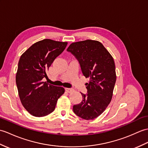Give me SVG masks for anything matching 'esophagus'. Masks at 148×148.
<instances>
[{
	"instance_id": "esophagus-1",
	"label": "esophagus",
	"mask_w": 148,
	"mask_h": 148,
	"mask_svg": "<svg viewBox=\"0 0 148 148\" xmlns=\"http://www.w3.org/2000/svg\"><path fill=\"white\" fill-rule=\"evenodd\" d=\"M65 90H66V91L67 92H69V93H71V92H74V89H73V88H66Z\"/></svg>"
}]
</instances>
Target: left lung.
<instances>
[{"label": "left lung", "instance_id": "8db88e82", "mask_svg": "<svg viewBox=\"0 0 148 148\" xmlns=\"http://www.w3.org/2000/svg\"><path fill=\"white\" fill-rule=\"evenodd\" d=\"M67 51L79 63L82 73L90 78L86 84L87 93L73 106L75 115L84 120H92L103 112L110 103L116 81L113 58L98 41L87 40L71 44Z\"/></svg>", "mask_w": 148, "mask_h": 148}]
</instances>
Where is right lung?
Returning <instances> with one entry per match:
<instances>
[{
    "label": "right lung",
    "mask_w": 148,
    "mask_h": 148,
    "mask_svg": "<svg viewBox=\"0 0 148 148\" xmlns=\"http://www.w3.org/2000/svg\"><path fill=\"white\" fill-rule=\"evenodd\" d=\"M67 42L44 39L34 43L20 57L16 82L24 107L31 115L44 116L53 112L62 87L42 82L54 60L63 52Z\"/></svg>",
    "instance_id": "add662e5"
}]
</instances>
